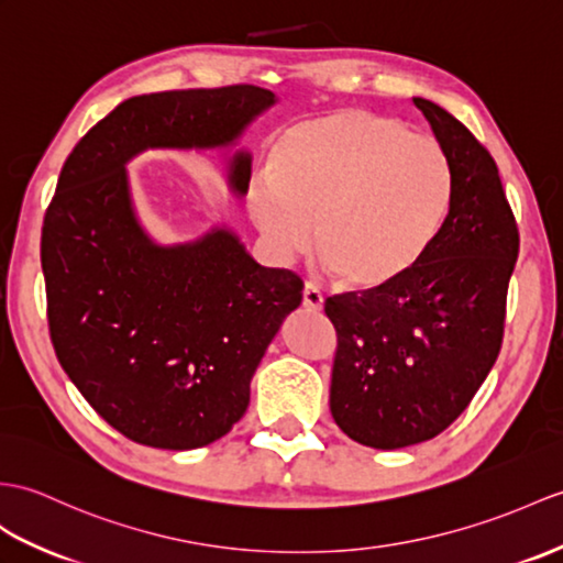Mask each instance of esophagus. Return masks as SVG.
<instances>
[{
    "label": "esophagus",
    "instance_id": "1",
    "mask_svg": "<svg viewBox=\"0 0 563 563\" xmlns=\"http://www.w3.org/2000/svg\"><path fill=\"white\" fill-rule=\"evenodd\" d=\"M302 305L309 311H321L323 309V295L321 290L313 283L305 285V292H302Z\"/></svg>",
    "mask_w": 563,
    "mask_h": 563
}]
</instances>
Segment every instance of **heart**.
<instances>
[{
  "instance_id": "heart-1",
  "label": "heart",
  "mask_w": 563,
  "mask_h": 563,
  "mask_svg": "<svg viewBox=\"0 0 563 563\" xmlns=\"http://www.w3.org/2000/svg\"><path fill=\"white\" fill-rule=\"evenodd\" d=\"M453 173L434 139L396 117L338 110L287 126L246 211L287 264L311 250L352 290H386L422 264L449 218Z\"/></svg>"
}]
</instances>
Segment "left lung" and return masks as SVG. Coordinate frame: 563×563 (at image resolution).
<instances>
[{
	"instance_id": "left-lung-1",
	"label": "left lung",
	"mask_w": 563,
	"mask_h": 563,
	"mask_svg": "<svg viewBox=\"0 0 563 563\" xmlns=\"http://www.w3.org/2000/svg\"><path fill=\"white\" fill-rule=\"evenodd\" d=\"M412 102L451 163L449 218L410 276L323 307L338 333L333 420L382 451L434 439L473 400L499 357L520 246L489 151L437 102Z\"/></svg>"
}]
</instances>
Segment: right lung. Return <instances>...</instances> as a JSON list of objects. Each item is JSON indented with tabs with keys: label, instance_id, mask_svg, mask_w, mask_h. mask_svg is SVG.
Here are the masks:
<instances>
[{
	"label": "right lung",
	"instance_id": "right-lung-1",
	"mask_svg": "<svg viewBox=\"0 0 563 563\" xmlns=\"http://www.w3.org/2000/svg\"><path fill=\"white\" fill-rule=\"evenodd\" d=\"M278 102L258 86L134 96L64 163L41 261L62 369L104 422L143 446L189 451L225 437L305 283L254 261L228 225L158 244L136 216L126 165L143 151H230ZM234 151L228 185L250 189Z\"/></svg>",
	"mask_w": 563,
	"mask_h": 563
}]
</instances>
